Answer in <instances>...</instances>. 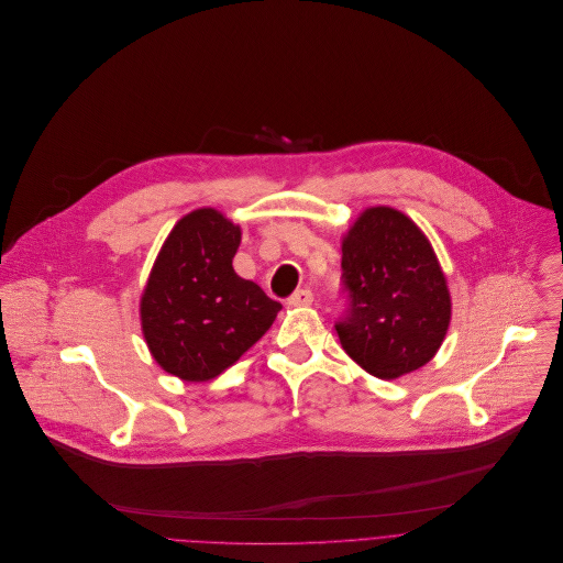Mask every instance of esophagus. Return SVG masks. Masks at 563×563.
<instances>
[{
    "label": "esophagus",
    "mask_w": 563,
    "mask_h": 563,
    "mask_svg": "<svg viewBox=\"0 0 563 563\" xmlns=\"http://www.w3.org/2000/svg\"><path fill=\"white\" fill-rule=\"evenodd\" d=\"M312 299H314L312 290L301 288V290H297V292L288 299V306H310V303H312Z\"/></svg>",
    "instance_id": "esophagus-1"
}]
</instances>
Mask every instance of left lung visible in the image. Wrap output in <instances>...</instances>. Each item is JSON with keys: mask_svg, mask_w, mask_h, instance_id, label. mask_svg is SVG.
<instances>
[{"mask_svg": "<svg viewBox=\"0 0 563 563\" xmlns=\"http://www.w3.org/2000/svg\"><path fill=\"white\" fill-rule=\"evenodd\" d=\"M342 268L351 308L334 328L349 357L379 379L426 366L453 303L423 231L397 208L371 206L342 238Z\"/></svg>", "mask_w": 563, "mask_h": 563, "instance_id": "1", "label": "left lung"}]
</instances>
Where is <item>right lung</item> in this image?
Listing matches in <instances>:
<instances>
[{
	"mask_svg": "<svg viewBox=\"0 0 563 563\" xmlns=\"http://www.w3.org/2000/svg\"><path fill=\"white\" fill-rule=\"evenodd\" d=\"M240 223L217 208L184 214L151 268L140 321L153 360L181 382L231 368L273 325L279 301L233 268Z\"/></svg>",
	"mask_w": 563,
	"mask_h": 563,
	"instance_id": "right-lung-1",
	"label": "right lung"
}]
</instances>
